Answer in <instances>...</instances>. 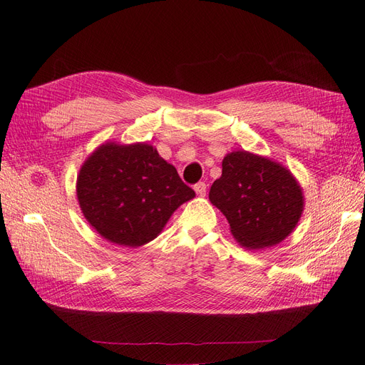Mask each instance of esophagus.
<instances>
[{
	"mask_svg": "<svg viewBox=\"0 0 365 365\" xmlns=\"http://www.w3.org/2000/svg\"><path fill=\"white\" fill-rule=\"evenodd\" d=\"M193 189H195L196 195H200V196H204V195H205V190H207V185H205V182L200 181V182H196V184L193 185Z\"/></svg>",
	"mask_w": 365,
	"mask_h": 365,
	"instance_id": "1",
	"label": "esophagus"
}]
</instances>
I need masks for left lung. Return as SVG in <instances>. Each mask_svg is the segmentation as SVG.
<instances>
[{
  "label": "left lung",
  "mask_w": 365,
  "mask_h": 365,
  "mask_svg": "<svg viewBox=\"0 0 365 365\" xmlns=\"http://www.w3.org/2000/svg\"><path fill=\"white\" fill-rule=\"evenodd\" d=\"M209 200L227 218L236 241L249 249L281 242L304 209L301 187L287 169L244 150L222 160V175L212 184Z\"/></svg>",
  "instance_id": "8db88e82"
}]
</instances>
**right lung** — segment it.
<instances>
[{"instance_id": "1", "label": "right lung", "mask_w": 365, "mask_h": 365, "mask_svg": "<svg viewBox=\"0 0 365 365\" xmlns=\"http://www.w3.org/2000/svg\"><path fill=\"white\" fill-rule=\"evenodd\" d=\"M76 195L86 220L103 238L140 247L161 233L195 192L152 145L107 143L83 164Z\"/></svg>"}]
</instances>
